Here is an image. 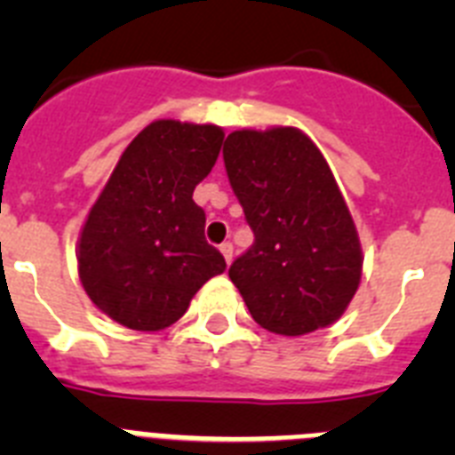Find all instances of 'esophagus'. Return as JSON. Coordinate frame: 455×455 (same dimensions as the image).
I'll return each mask as SVG.
<instances>
[{
  "label": "esophagus",
  "mask_w": 455,
  "mask_h": 455,
  "mask_svg": "<svg viewBox=\"0 0 455 455\" xmlns=\"http://www.w3.org/2000/svg\"><path fill=\"white\" fill-rule=\"evenodd\" d=\"M220 255L225 257V262H228V264L232 262V255H235V248H232L230 241H228V243H220Z\"/></svg>",
  "instance_id": "34e87169"
}]
</instances>
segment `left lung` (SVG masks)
<instances>
[{"mask_svg":"<svg viewBox=\"0 0 455 455\" xmlns=\"http://www.w3.org/2000/svg\"><path fill=\"white\" fill-rule=\"evenodd\" d=\"M225 171L255 243L230 280L257 323L300 337L335 323L363 277V246L348 204L315 140L296 127L236 130Z\"/></svg>","mask_w":455,"mask_h":455,"instance_id":"8db88e82","label":"left lung"}]
</instances>
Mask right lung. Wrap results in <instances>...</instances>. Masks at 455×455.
<instances>
[{
    "mask_svg": "<svg viewBox=\"0 0 455 455\" xmlns=\"http://www.w3.org/2000/svg\"><path fill=\"white\" fill-rule=\"evenodd\" d=\"M219 124L155 120L124 148L77 241V268L92 305L139 332L172 325L225 259L204 241L193 188L207 178Z\"/></svg>",
    "mask_w": 455,
    "mask_h": 455,
    "instance_id": "obj_1",
    "label": "right lung"
}]
</instances>
